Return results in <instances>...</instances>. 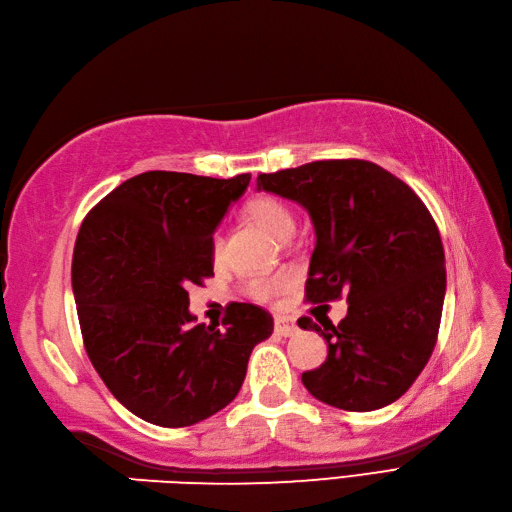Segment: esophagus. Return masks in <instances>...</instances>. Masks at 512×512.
Returning <instances> with one entry per match:
<instances>
[{"mask_svg":"<svg viewBox=\"0 0 512 512\" xmlns=\"http://www.w3.org/2000/svg\"><path fill=\"white\" fill-rule=\"evenodd\" d=\"M298 331L296 322L290 316H274V333L281 335V337H292Z\"/></svg>","mask_w":512,"mask_h":512,"instance_id":"obj_1","label":"esophagus"}]
</instances>
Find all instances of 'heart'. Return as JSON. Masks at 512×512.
<instances>
[{"label":"heart","instance_id":"b5f03b06","mask_svg":"<svg viewBox=\"0 0 512 512\" xmlns=\"http://www.w3.org/2000/svg\"><path fill=\"white\" fill-rule=\"evenodd\" d=\"M246 216L251 218L257 227L264 229L274 240H287L294 233L296 220L292 209L287 207L283 201L274 199V196H257V199L246 203ZM212 255L218 259L222 255V235L216 233L212 238ZM292 277L287 272L277 274H257L246 281V294L261 300V303H268V300L277 298L283 294L287 287H290Z\"/></svg>","mask_w":512,"mask_h":512}]
</instances>
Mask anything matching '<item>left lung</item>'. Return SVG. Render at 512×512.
Returning a JSON list of instances; mask_svg holds the SVG:
<instances>
[{
	"instance_id": "1",
	"label": "left lung",
	"mask_w": 512,
	"mask_h": 512,
	"mask_svg": "<svg viewBox=\"0 0 512 512\" xmlns=\"http://www.w3.org/2000/svg\"><path fill=\"white\" fill-rule=\"evenodd\" d=\"M257 190L307 209L316 231L307 300L346 296V318L320 326L329 355L303 374L313 398L376 411L413 385L437 342L445 255L426 205L404 181L365 160H322L259 175Z\"/></svg>"
}]
</instances>
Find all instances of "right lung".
<instances>
[{
    "instance_id": "add662e5",
    "label": "right lung",
    "mask_w": 512,
    "mask_h": 512,
    "mask_svg": "<svg viewBox=\"0 0 512 512\" xmlns=\"http://www.w3.org/2000/svg\"><path fill=\"white\" fill-rule=\"evenodd\" d=\"M251 175L151 170L123 181L84 218L73 296L84 346L112 396L164 428L192 426L238 396L272 316L231 303L222 329L192 324L188 287L214 277L212 235Z\"/></svg>"
}]
</instances>
